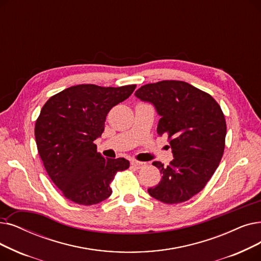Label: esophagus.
<instances>
[{"label":"esophagus","instance_id":"34e87169","mask_svg":"<svg viewBox=\"0 0 261 261\" xmlns=\"http://www.w3.org/2000/svg\"><path fill=\"white\" fill-rule=\"evenodd\" d=\"M131 165L134 166V167H137V168H141V167H143L145 165V163L144 162H140V161H131Z\"/></svg>","mask_w":261,"mask_h":261}]
</instances>
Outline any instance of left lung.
<instances>
[{
	"mask_svg": "<svg viewBox=\"0 0 261 261\" xmlns=\"http://www.w3.org/2000/svg\"><path fill=\"white\" fill-rule=\"evenodd\" d=\"M135 96L154 106L161 116L156 132L167 135L174 155L167 166L152 162L162 178L148 193L164 203L187 201L205 188L221 162L226 137L223 111L212 96L184 81L146 84Z\"/></svg>",
	"mask_w": 261,
	"mask_h": 261,
	"instance_id": "8db88e82",
	"label": "left lung"
}]
</instances>
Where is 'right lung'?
Here are the masks:
<instances>
[{
  "instance_id": "right-lung-1",
  "label": "right lung",
  "mask_w": 261,
  "mask_h": 261,
  "mask_svg": "<svg viewBox=\"0 0 261 261\" xmlns=\"http://www.w3.org/2000/svg\"><path fill=\"white\" fill-rule=\"evenodd\" d=\"M137 87L80 84L52 96L35 123L44 168L62 194L79 205H96L112 194L110 184L130 165L124 158L106 159L94 141L105 131L110 110Z\"/></svg>"
}]
</instances>
